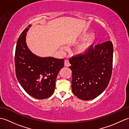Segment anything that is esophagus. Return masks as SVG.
Returning a JSON list of instances; mask_svg holds the SVG:
<instances>
[{"instance_id":"obj_1","label":"esophagus","mask_w":129,"mask_h":129,"mask_svg":"<svg viewBox=\"0 0 129 129\" xmlns=\"http://www.w3.org/2000/svg\"><path fill=\"white\" fill-rule=\"evenodd\" d=\"M70 62L69 60H65L64 61V65L65 67H69L70 66Z\"/></svg>"}]
</instances>
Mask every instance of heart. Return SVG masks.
I'll return each instance as SVG.
<instances>
[{"instance_id": "1", "label": "heart", "mask_w": 129, "mask_h": 129, "mask_svg": "<svg viewBox=\"0 0 129 129\" xmlns=\"http://www.w3.org/2000/svg\"><path fill=\"white\" fill-rule=\"evenodd\" d=\"M93 36H94V34L92 33H86L80 37L81 40H87L79 46L78 51L79 53L83 54L87 53L96 43L97 40L95 37Z\"/></svg>"}]
</instances>
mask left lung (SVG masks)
<instances>
[{"instance_id": "1", "label": "left lung", "mask_w": 129, "mask_h": 129, "mask_svg": "<svg viewBox=\"0 0 129 129\" xmlns=\"http://www.w3.org/2000/svg\"><path fill=\"white\" fill-rule=\"evenodd\" d=\"M113 61L111 41L92 46L87 53L70 58L73 94L83 100H91L101 94L110 81Z\"/></svg>"}]
</instances>
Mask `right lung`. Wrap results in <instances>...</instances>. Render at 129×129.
<instances>
[{
  "mask_svg": "<svg viewBox=\"0 0 129 129\" xmlns=\"http://www.w3.org/2000/svg\"><path fill=\"white\" fill-rule=\"evenodd\" d=\"M28 29L22 32L16 43L14 58L16 76L29 95L37 99H44L54 93L56 78L64 67V60L42 57L31 53L25 41Z\"/></svg>",
  "mask_w": 129,
  "mask_h": 129,
  "instance_id": "add662e5",
  "label": "right lung"
}]
</instances>
